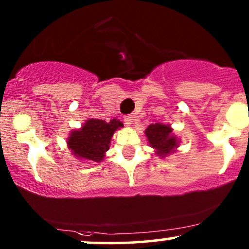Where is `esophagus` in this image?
Returning <instances> with one entry per match:
<instances>
[{
    "label": "esophagus",
    "mask_w": 249,
    "mask_h": 249,
    "mask_svg": "<svg viewBox=\"0 0 249 249\" xmlns=\"http://www.w3.org/2000/svg\"><path fill=\"white\" fill-rule=\"evenodd\" d=\"M124 120H125V124L131 125L133 123V120H135V117H133L132 114H129V116L124 117Z\"/></svg>",
    "instance_id": "esophagus-1"
}]
</instances>
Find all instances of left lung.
<instances>
[{
  "instance_id": "1",
  "label": "left lung",
  "mask_w": 249,
  "mask_h": 249,
  "mask_svg": "<svg viewBox=\"0 0 249 249\" xmlns=\"http://www.w3.org/2000/svg\"><path fill=\"white\" fill-rule=\"evenodd\" d=\"M145 135L150 145L157 150L160 157L169 155L177 146V139L173 135V129L169 125L151 124L145 130Z\"/></svg>"
}]
</instances>
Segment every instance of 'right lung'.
<instances>
[{"mask_svg": "<svg viewBox=\"0 0 249 249\" xmlns=\"http://www.w3.org/2000/svg\"><path fill=\"white\" fill-rule=\"evenodd\" d=\"M123 127L120 120L89 119L81 130L73 131L68 137V146L78 158L100 162L108 150L114 131Z\"/></svg>", "mask_w": 249, "mask_h": 249, "instance_id": "1", "label": "right lung"}]
</instances>
